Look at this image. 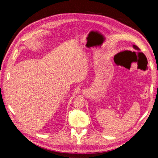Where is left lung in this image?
I'll list each match as a JSON object with an SVG mask.
<instances>
[{
  "label": "left lung",
  "mask_w": 158,
  "mask_h": 158,
  "mask_svg": "<svg viewBox=\"0 0 158 158\" xmlns=\"http://www.w3.org/2000/svg\"><path fill=\"white\" fill-rule=\"evenodd\" d=\"M133 48L135 49H136V50H138V51L140 50V49L138 48V47L136 45H133Z\"/></svg>",
  "instance_id": "obj_1"
}]
</instances>
